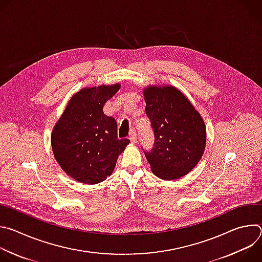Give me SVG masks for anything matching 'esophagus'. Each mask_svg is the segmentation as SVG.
Instances as JSON below:
<instances>
[{
  "instance_id": "esophagus-1",
  "label": "esophagus",
  "mask_w": 262,
  "mask_h": 262,
  "mask_svg": "<svg viewBox=\"0 0 262 262\" xmlns=\"http://www.w3.org/2000/svg\"><path fill=\"white\" fill-rule=\"evenodd\" d=\"M137 133H136V130L133 128V129H130V132H129V140H130V142L132 143H137Z\"/></svg>"
}]
</instances>
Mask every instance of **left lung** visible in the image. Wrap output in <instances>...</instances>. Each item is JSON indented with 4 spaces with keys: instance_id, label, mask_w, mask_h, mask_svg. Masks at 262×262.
I'll return each instance as SVG.
<instances>
[{
    "instance_id": "left-lung-1",
    "label": "left lung",
    "mask_w": 262,
    "mask_h": 262,
    "mask_svg": "<svg viewBox=\"0 0 262 262\" xmlns=\"http://www.w3.org/2000/svg\"><path fill=\"white\" fill-rule=\"evenodd\" d=\"M145 113L155 135L154 147L144 150L151 171L162 179L188 174L203 156L206 127L193 104L171 86L144 90Z\"/></svg>"
}]
</instances>
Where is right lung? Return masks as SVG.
I'll return each mask as SVG.
<instances>
[{"label":"right lung","mask_w":262,"mask_h":262,"mask_svg":"<svg viewBox=\"0 0 262 262\" xmlns=\"http://www.w3.org/2000/svg\"><path fill=\"white\" fill-rule=\"evenodd\" d=\"M119 88L115 84L81 90L71 97L54 127L55 159L70 177L82 183L95 184L106 179L130 142L118 138L116 120L102 111Z\"/></svg>","instance_id":"obj_1"}]
</instances>
